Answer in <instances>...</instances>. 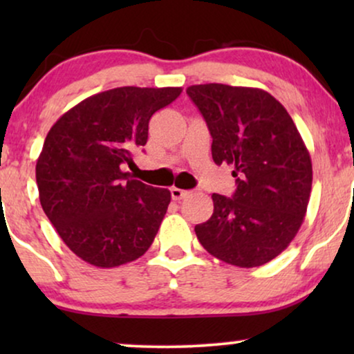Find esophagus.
<instances>
[{"instance_id":"1","label":"esophagus","mask_w":354,"mask_h":354,"mask_svg":"<svg viewBox=\"0 0 354 354\" xmlns=\"http://www.w3.org/2000/svg\"><path fill=\"white\" fill-rule=\"evenodd\" d=\"M188 193H190V192L182 190V188H177V187H172V188H171L172 200H176V201H178V200H183V198L188 196Z\"/></svg>"}]
</instances>
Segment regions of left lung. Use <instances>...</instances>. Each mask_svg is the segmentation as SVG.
<instances>
[{"mask_svg":"<svg viewBox=\"0 0 354 354\" xmlns=\"http://www.w3.org/2000/svg\"><path fill=\"white\" fill-rule=\"evenodd\" d=\"M212 137L216 164H232V198L212 193L214 212L195 227L207 253L258 268L292 243L306 216L311 156L287 109L261 88L224 84L187 88Z\"/></svg>","mask_w":354,"mask_h":354,"instance_id":"obj_1","label":"left lung"}]
</instances>
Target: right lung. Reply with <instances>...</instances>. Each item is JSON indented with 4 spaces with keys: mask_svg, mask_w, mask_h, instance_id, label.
<instances>
[{
    "mask_svg": "<svg viewBox=\"0 0 354 354\" xmlns=\"http://www.w3.org/2000/svg\"><path fill=\"white\" fill-rule=\"evenodd\" d=\"M180 86H119L80 101L48 132L37 159L43 211L72 253L96 268H118L147 253L171 192L135 180L124 167L147 145L156 111Z\"/></svg>",
    "mask_w": 354,
    "mask_h": 354,
    "instance_id": "1",
    "label": "right lung"
}]
</instances>
